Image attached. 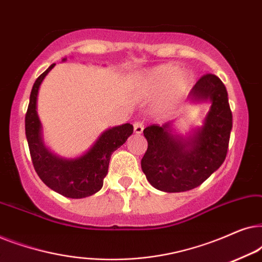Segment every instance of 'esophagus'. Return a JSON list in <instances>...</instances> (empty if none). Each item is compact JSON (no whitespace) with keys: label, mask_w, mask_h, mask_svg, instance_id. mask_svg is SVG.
<instances>
[{"label":"esophagus","mask_w":262,"mask_h":262,"mask_svg":"<svg viewBox=\"0 0 262 262\" xmlns=\"http://www.w3.org/2000/svg\"><path fill=\"white\" fill-rule=\"evenodd\" d=\"M134 130L137 135H141L143 130H144V124H143V121H136L134 124Z\"/></svg>","instance_id":"34e87169"}]
</instances>
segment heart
Listing matches in <instances>:
<instances>
[{
    "instance_id": "obj_1",
    "label": "heart",
    "mask_w": 262,
    "mask_h": 262,
    "mask_svg": "<svg viewBox=\"0 0 262 262\" xmlns=\"http://www.w3.org/2000/svg\"><path fill=\"white\" fill-rule=\"evenodd\" d=\"M144 85L150 94H159L166 91L156 105L157 113H168L181 101L189 88L187 75H181V69L173 64L157 67L144 78Z\"/></svg>"
}]
</instances>
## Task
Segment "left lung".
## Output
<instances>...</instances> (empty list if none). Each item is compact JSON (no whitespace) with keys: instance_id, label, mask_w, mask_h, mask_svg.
Returning a JSON list of instances; mask_svg holds the SVG:
<instances>
[{"instance_id":"1","label":"left lung","mask_w":262,"mask_h":262,"mask_svg":"<svg viewBox=\"0 0 262 262\" xmlns=\"http://www.w3.org/2000/svg\"><path fill=\"white\" fill-rule=\"evenodd\" d=\"M188 99L211 101L204 126L193 137H175L170 134V123L150 125L143 131L148 149L142 159V169L160 191L174 193L198 187L227 157L232 113L224 83L216 75H204L193 85Z\"/></svg>"}]
</instances>
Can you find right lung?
Masks as SVG:
<instances>
[{
  "mask_svg": "<svg viewBox=\"0 0 262 262\" xmlns=\"http://www.w3.org/2000/svg\"><path fill=\"white\" fill-rule=\"evenodd\" d=\"M55 64H51L32 88L30 103L25 117V130L32 163L38 177L46 186L64 196L85 198L99 192L108 173L111 155L126 142L134 132L131 124L108 128L83 156L74 160L59 159L45 148L41 139V125L37 114V96L42 80Z\"/></svg>",
  "mask_w": 262,
  "mask_h": 262,
  "instance_id": "add662e5",
  "label": "right lung"
}]
</instances>
